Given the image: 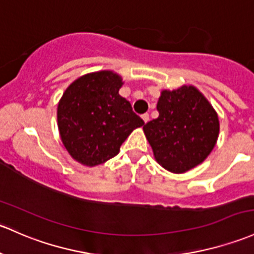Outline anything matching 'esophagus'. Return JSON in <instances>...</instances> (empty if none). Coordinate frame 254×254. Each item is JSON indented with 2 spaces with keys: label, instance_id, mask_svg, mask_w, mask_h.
<instances>
[{
  "label": "esophagus",
  "instance_id": "obj_1",
  "mask_svg": "<svg viewBox=\"0 0 254 254\" xmlns=\"http://www.w3.org/2000/svg\"><path fill=\"white\" fill-rule=\"evenodd\" d=\"M141 118H142V120L145 123H147L148 120H149V114L148 113H145V114H142V116H141Z\"/></svg>",
  "mask_w": 254,
  "mask_h": 254
}]
</instances>
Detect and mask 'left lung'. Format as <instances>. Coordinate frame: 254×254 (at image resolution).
<instances>
[{"mask_svg": "<svg viewBox=\"0 0 254 254\" xmlns=\"http://www.w3.org/2000/svg\"><path fill=\"white\" fill-rule=\"evenodd\" d=\"M158 118L143 125L156 161L172 173H185L208 157L219 135V120L196 87L164 90L157 103Z\"/></svg>", "mask_w": 254, "mask_h": 254, "instance_id": "1", "label": "left lung"}]
</instances>
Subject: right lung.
<instances>
[{
    "label": "right lung",
    "mask_w": 254,
    "mask_h": 254,
    "mask_svg": "<svg viewBox=\"0 0 254 254\" xmlns=\"http://www.w3.org/2000/svg\"><path fill=\"white\" fill-rule=\"evenodd\" d=\"M122 78L103 70L76 79L60 101L58 129L64 147L84 165L102 164L143 120L119 95Z\"/></svg>",
    "instance_id": "add662e5"
}]
</instances>
